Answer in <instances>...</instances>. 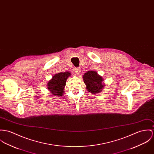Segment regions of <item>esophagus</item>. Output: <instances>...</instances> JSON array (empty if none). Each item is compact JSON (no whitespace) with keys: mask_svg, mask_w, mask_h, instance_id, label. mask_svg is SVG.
Here are the masks:
<instances>
[{"mask_svg":"<svg viewBox=\"0 0 154 154\" xmlns=\"http://www.w3.org/2000/svg\"><path fill=\"white\" fill-rule=\"evenodd\" d=\"M80 72H81V69L78 68H75V72L76 73V75H79L80 73Z\"/></svg>","mask_w":154,"mask_h":154,"instance_id":"esophagus-1","label":"esophagus"}]
</instances>
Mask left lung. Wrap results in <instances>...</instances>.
Returning a JSON list of instances; mask_svg holds the SVG:
<instances>
[{"label": "left lung", "mask_w": 154, "mask_h": 154, "mask_svg": "<svg viewBox=\"0 0 154 154\" xmlns=\"http://www.w3.org/2000/svg\"><path fill=\"white\" fill-rule=\"evenodd\" d=\"M83 80L86 85V89L92 94L100 92L105 86V84L102 82L103 78L95 71L91 70L85 73Z\"/></svg>", "instance_id": "left-lung-1"}]
</instances>
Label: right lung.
<instances>
[{
  "mask_svg": "<svg viewBox=\"0 0 154 154\" xmlns=\"http://www.w3.org/2000/svg\"><path fill=\"white\" fill-rule=\"evenodd\" d=\"M69 72H60L55 74L48 82V90L57 97H62L64 93V88L66 85V81L68 78L70 76Z\"/></svg>",
  "mask_w": 154,
  "mask_h": 154,
  "instance_id": "obj_1",
  "label": "right lung"
}]
</instances>
